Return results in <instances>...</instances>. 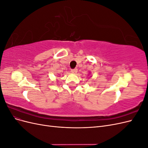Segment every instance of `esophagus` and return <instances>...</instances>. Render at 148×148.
I'll return each mask as SVG.
<instances>
[{
  "label": "esophagus",
  "instance_id": "esophagus-1",
  "mask_svg": "<svg viewBox=\"0 0 148 148\" xmlns=\"http://www.w3.org/2000/svg\"><path fill=\"white\" fill-rule=\"evenodd\" d=\"M77 71H78L77 69H71V72L72 73H74V74L77 73Z\"/></svg>",
  "mask_w": 148,
  "mask_h": 148
}]
</instances>
